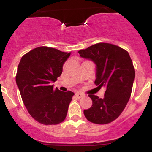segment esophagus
<instances>
[{
	"label": "esophagus",
	"mask_w": 152,
	"mask_h": 152,
	"mask_svg": "<svg viewBox=\"0 0 152 152\" xmlns=\"http://www.w3.org/2000/svg\"><path fill=\"white\" fill-rule=\"evenodd\" d=\"M75 96H76L77 97L78 99H81V97L83 96V94H81V93H78V92H77V93L75 94Z\"/></svg>",
	"instance_id": "obj_1"
}]
</instances>
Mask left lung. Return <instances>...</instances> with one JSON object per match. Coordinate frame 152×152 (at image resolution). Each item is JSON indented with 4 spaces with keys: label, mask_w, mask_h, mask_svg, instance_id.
Wrapping results in <instances>:
<instances>
[{
    "label": "left lung",
    "mask_w": 152,
    "mask_h": 152,
    "mask_svg": "<svg viewBox=\"0 0 152 152\" xmlns=\"http://www.w3.org/2000/svg\"><path fill=\"white\" fill-rule=\"evenodd\" d=\"M78 53L96 64L95 84L106 88L103 99L88 95L92 106L83 111L84 116L92 123L109 124L121 114L132 94L135 70L129 54L119 46L107 43H96Z\"/></svg>",
    "instance_id": "8db88e82"
}]
</instances>
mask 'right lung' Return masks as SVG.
I'll list each match as a JSON object with an SVG mask.
<instances>
[{"label": "right lung", "instance_id": "right-lung-1", "mask_svg": "<svg viewBox=\"0 0 152 152\" xmlns=\"http://www.w3.org/2000/svg\"><path fill=\"white\" fill-rule=\"evenodd\" d=\"M70 54L41 46L31 50L20 59L16 84L28 111L39 123L55 125L66 118L74 93L54 89L51 83L61 75L63 65Z\"/></svg>", "mask_w": 152, "mask_h": 152}]
</instances>
